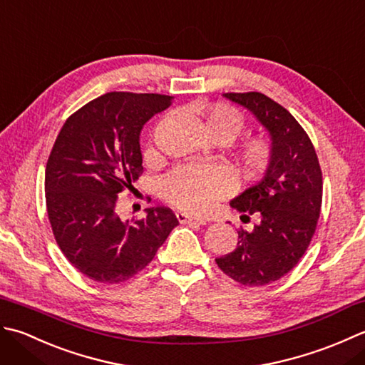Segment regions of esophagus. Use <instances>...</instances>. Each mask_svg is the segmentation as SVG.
Masks as SVG:
<instances>
[{"instance_id": "obj_1", "label": "esophagus", "mask_w": 365, "mask_h": 365, "mask_svg": "<svg viewBox=\"0 0 365 365\" xmlns=\"http://www.w3.org/2000/svg\"><path fill=\"white\" fill-rule=\"evenodd\" d=\"M176 219L180 224H198V225H205L206 220L203 217H195V215H190L187 212H176Z\"/></svg>"}]
</instances>
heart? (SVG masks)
<instances>
[{"mask_svg":"<svg viewBox=\"0 0 365 365\" xmlns=\"http://www.w3.org/2000/svg\"><path fill=\"white\" fill-rule=\"evenodd\" d=\"M184 113L195 118L206 135L220 143L232 141L245 128L241 111L228 103L195 102L185 107ZM150 153H153V148ZM232 153L237 168L252 178L263 175L269 168L274 146L269 138L252 135L237 141ZM233 185L232 173L222 165H182L173 168L163 178L160 193L167 203L178 210L203 212L210 210L215 200L225 197Z\"/></svg>","mask_w":365,"mask_h":365,"instance_id":"b5f03b06","label":"heart"}]
</instances>
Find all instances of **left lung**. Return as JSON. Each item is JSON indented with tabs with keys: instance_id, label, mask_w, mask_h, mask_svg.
Listing matches in <instances>:
<instances>
[{
	"instance_id": "obj_1",
	"label": "left lung",
	"mask_w": 365,
	"mask_h": 365,
	"mask_svg": "<svg viewBox=\"0 0 365 365\" xmlns=\"http://www.w3.org/2000/svg\"><path fill=\"white\" fill-rule=\"evenodd\" d=\"M269 130L274 155L264 178L230 206L244 224L254 215L252 230H237V247L215 258L228 277L245 287H263L288 274L306 254L323 200V175L315 148L294 116L267 96L225 93Z\"/></svg>"
}]
</instances>
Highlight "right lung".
I'll list each match as a JSON object with an SVG mask.
<instances>
[{
	"label": "right lung",
	"instance_id": "add662e5",
	"mask_svg": "<svg viewBox=\"0 0 365 365\" xmlns=\"http://www.w3.org/2000/svg\"><path fill=\"white\" fill-rule=\"evenodd\" d=\"M173 102L165 94L113 91L88 102L59 130L46 168L47 214L56 244L78 272L121 284L153 262L180 224L170 207L121 222L116 198L143 173L140 130Z\"/></svg>",
	"mask_w": 365,
	"mask_h": 365
}]
</instances>
